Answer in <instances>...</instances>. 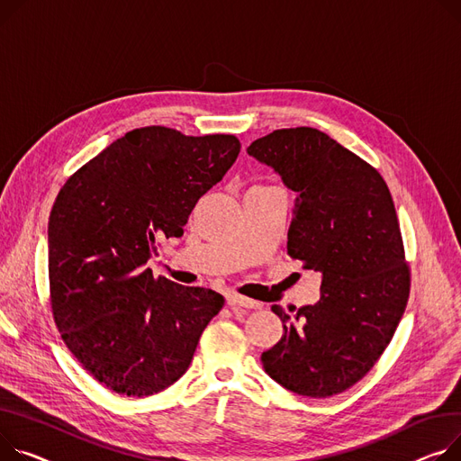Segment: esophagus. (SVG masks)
<instances>
[{
  "instance_id": "34e87169",
  "label": "esophagus",
  "mask_w": 461,
  "mask_h": 461,
  "mask_svg": "<svg viewBox=\"0 0 461 461\" xmlns=\"http://www.w3.org/2000/svg\"><path fill=\"white\" fill-rule=\"evenodd\" d=\"M228 303L233 305V308H247V310H256V308H261V303L256 302V300H250V298H244L237 293H230L228 294Z\"/></svg>"
}]
</instances>
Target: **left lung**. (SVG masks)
<instances>
[{
  "label": "left lung",
  "mask_w": 461,
  "mask_h": 461,
  "mask_svg": "<svg viewBox=\"0 0 461 461\" xmlns=\"http://www.w3.org/2000/svg\"><path fill=\"white\" fill-rule=\"evenodd\" d=\"M296 193L287 254L321 276V298L272 312L284 337L261 354L265 373L312 398L343 393L373 369L401 322L410 270L384 177L313 128L278 130L249 148Z\"/></svg>",
  "instance_id": "8db88e82"
}]
</instances>
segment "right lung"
<instances>
[{"label":"right lung","instance_id":"1","mask_svg":"<svg viewBox=\"0 0 461 461\" xmlns=\"http://www.w3.org/2000/svg\"><path fill=\"white\" fill-rule=\"evenodd\" d=\"M239 151L233 135L140 128L60 189L48 222L51 310L68 350L111 391L140 398L172 385L222 310V294L156 280L146 263L159 239L183 235Z\"/></svg>","mask_w":461,"mask_h":461}]
</instances>
